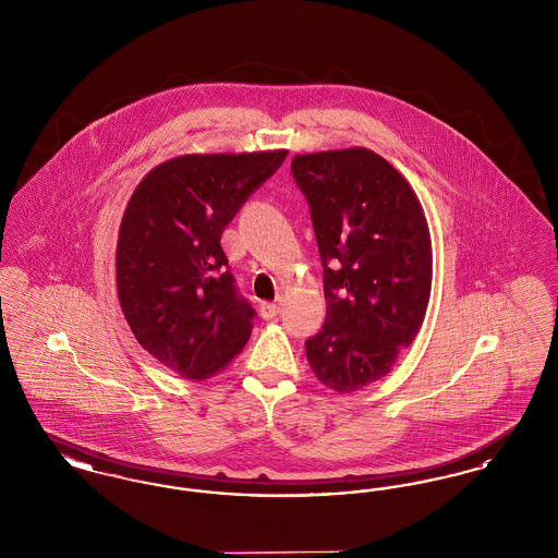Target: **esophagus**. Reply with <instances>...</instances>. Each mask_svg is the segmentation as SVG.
<instances>
[{"instance_id": "esophagus-1", "label": "esophagus", "mask_w": 558, "mask_h": 558, "mask_svg": "<svg viewBox=\"0 0 558 558\" xmlns=\"http://www.w3.org/2000/svg\"><path fill=\"white\" fill-rule=\"evenodd\" d=\"M259 312H262V318L271 319L274 316H278L280 303H276V301H264V303L259 305Z\"/></svg>"}]
</instances>
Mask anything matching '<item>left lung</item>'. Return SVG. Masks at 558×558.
I'll use <instances>...</instances> for the list:
<instances>
[{
    "label": "left lung",
    "instance_id": "8db88e82",
    "mask_svg": "<svg viewBox=\"0 0 558 558\" xmlns=\"http://www.w3.org/2000/svg\"><path fill=\"white\" fill-rule=\"evenodd\" d=\"M292 178L312 211L326 319L305 341L319 383L357 391L412 345L430 296L425 211L398 169L366 148L296 155Z\"/></svg>",
    "mask_w": 558,
    "mask_h": 558
}]
</instances>
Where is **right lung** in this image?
Listing matches in <instances>:
<instances>
[{
  "label": "right lung",
  "mask_w": 558,
  "mask_h": 558,
  "mask_svg": "<svg viewBox=\"0 0 558 558\" xmlns=\"http://www.w3.org/2000/svg\"><path fill=\"white\" fill-rule=\"evenodd\" d=\"M287 155H186L133 190L117 242L119 303L137 343L187 380L223 371L251 337L255 310L219 240Z\"/></svg>",
  "instance_id": "1"
}]
</instances>
